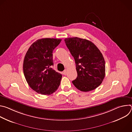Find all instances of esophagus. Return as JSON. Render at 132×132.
I'll return each mask as SVG.
<instances>
[{
	"mask_svg": "<svg viewBox=\"0 0 132 132\" xmlns=\"http://www.w3.org/2000/svg\"><path fill=\"white\" fill-rule=\"evenodd\" d=\"M66 72H67V70H66V69H65V70L63 71V74L66 75Z\"/></svg>",
	"mask_w": 132,
	"mask_h": 132,
	"instance_id": "34e87169",
	"label": "esophagus"
}]
</instances>
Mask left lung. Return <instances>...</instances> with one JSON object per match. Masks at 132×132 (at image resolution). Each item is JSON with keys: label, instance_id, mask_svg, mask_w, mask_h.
Listing matches in <instances>:
<instances>
[{"label": "left lung", "instance_id": "left-lung-1", "mask_svg": "<svg viewBox=\"0 0 132 132\" xmlns=\"http://www.w3.org/2000/svg\"><path fill=\"white\" fill-rule=\"evenodd\" d=\"M64 40L76 63L77 77L72 84L81 91L95 89L105 77V61L102 53L92 42L86 39L75 37Z\"/></svg>", "mask_w": 132, "mask_h": 132}]
</instances>
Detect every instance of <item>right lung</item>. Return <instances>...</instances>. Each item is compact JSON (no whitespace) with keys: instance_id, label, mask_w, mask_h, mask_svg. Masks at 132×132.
Returning a JSON list of instances; mask_svg holds the SVG:
<instances>
[{"instance_id":"1","label":"right lung","mask_w":132,"mask_h":132,"mask_svg":"<svg viewBox=\"0 0 132 132\" xmlns=\"http://www.w3.org/2000/svg\"><path fill=\"white\" fill-rule=\"evenodd\" d=\"M62 39L44 38L34 42L24 57L23 69L27 82L34 91L49 95L57 90L62 77L52 67L53 51Z\"/></svg>"}]
</instances>
